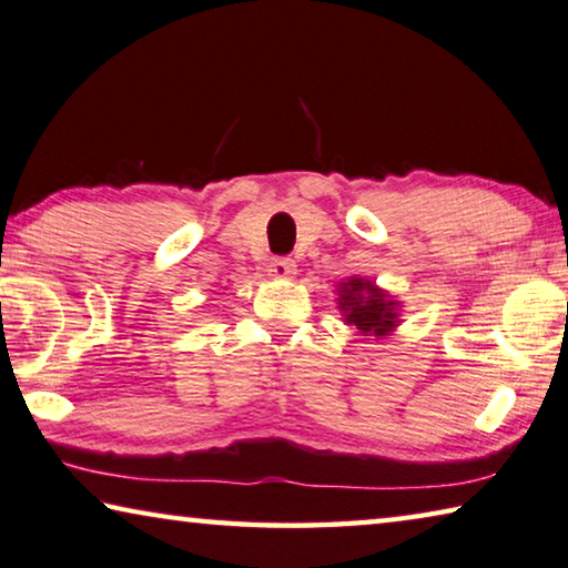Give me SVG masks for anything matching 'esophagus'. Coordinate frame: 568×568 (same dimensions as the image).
Segmentation results:
<instances>
[{
    "instance_id": "34e87169",
    "label": "esophagus",
    "mask_w": 568,
    "mask_h": 568,
    "mask_svg": "<svg viewBox=\"0 0 568 568\" xmlns=\"http://www.w3.org/2000/svg\"><path fill=\"white\" fill-rule=\"evenodd\" d=\"M296 274V264L294 258L290 256H276L268 262V276H276V278H290Z\"/></svg>"
}]
</instances>
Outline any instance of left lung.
<instances>
[{
	"instance_id": "obj_1",
	"label": "left lung",
	"mask_w": 568,
	"mask_h": 568,
	"mask_svg": "<svg viewBox=\"0 0 568 568\" xmlns=\"http://www.w3.org/2000/svg\"><path fill=\"white\" fill-rule=\"evenodd\" d=\"M339 310L362 334L383 337L395 327V302H385V294L365 278H349L347 284H342Z\"/></svg>"
}]
</instances>
